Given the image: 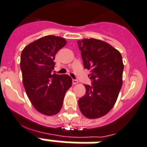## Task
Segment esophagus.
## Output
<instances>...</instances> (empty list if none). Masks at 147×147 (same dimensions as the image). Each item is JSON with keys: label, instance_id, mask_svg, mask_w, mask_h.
I'll return each instance as SVG.
<instances>
[{"label": "esophagus", "instance_id": "34e87169", "mask_svg": "<svg viewBox=\"0 0 147 147\" xmlns=\"http://www.w3.org/2000/svg\"><path fill=\"white\" fill-rule=\"evenodd\" d=\"M78 83V81L77 79H72V84L73 85H76V84Z\"/></svg>", "mask_w": 147, "mask_h": 147}]
</instances>
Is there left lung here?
Instances as JSON below:
<instances>
[{
  "label": "left lung",
  "instance_id": "8db88e82",
  "mask_svg": "<svg viewBox=\"0 0 147 147\" xmlns=\"http://www.w3.org/2000/svg\"><path fill=\"white\" fill-rule=\"evenodd\" d=\"M84 68L90 70L92 85L78 99L83 116L96 119L113 107L123 85V63L120 52L107 42L95 38L78 41Z\"/></svg>",
  "mask_w": 147,
  "mask_h": 147
}]
</instances>
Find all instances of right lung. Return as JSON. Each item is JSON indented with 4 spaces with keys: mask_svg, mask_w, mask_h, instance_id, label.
Returning a JSON list of instances; mask_svg holds the SVG:
<instances>
[{
    "mask_svg": "<svg viewBox=\"0 0 147 147\" xmlns=\"http://www.w3.org/2000/svg\"><path fill=\"white\" fill-rule=\"evenodd\" d=\"M65 45L63 38L48 35L28 45L21 52L20 66L27 96L35 109L46 116L61 110L72 84L68 75L52 74L56 53Z\"/></svg>",
    "mask_w": 147,
    "mask_h": 147,
    "instance_id": "obj_1",
    "label": "right lung"
}]
</instances>
